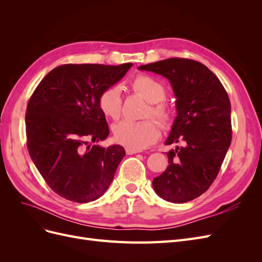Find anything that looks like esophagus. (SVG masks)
Segmentation results:
<instances>
[{"instance_id":"34e87169","label":"esophagus","mask_w":262,"mask_h":262,"mask_svg":"<svg viewBox=\"0 0 262 262\" xmlns=\"http://www.w3.org/2000/svg\"><path fill=\"white\" fill-rule=\"evenodd\" d=\"M125 152L128 155H132V154H137V153H141V149H137V148H131V147H125Z\"/></svg>"}]
</instances>
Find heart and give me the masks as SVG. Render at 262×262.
<instances>
[{
	"label": "heart",
	"mask_w": 262,
	"mask_h": 262,
	"mask_svg": "<svg viewBox=\"0 0 262 262\" xmlns=\"http://www.w3.org/2000/svg\"><path fill=\"white\" fill-rule=\"evenodd\" d=\"M133 91L142 95L149 104L146 109L145 117L153 116L161 123L168 128L172 123V112L163 102L166 97V89L164 85L154 77L140 74L131 82ZM98 107L100 112L107 118L117 120L122 114V96L120 87L109 86L99 94ZM114 139L116 142L131 148H143L154 142L160 137V126L153 119L134 121L123 120L114 125Z\"/></svg>",
	"instance_id": "heart-1"
}]
</instances>
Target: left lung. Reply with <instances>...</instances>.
I'll return each mask as SVG.
<instances>
[{
	"label": "left lung",
	"instance_id": "left-lung-1",
	"mask_svg": "<svg viewBox=\"0 0 262 262\" xmlns=\"http://www.w3.org/2000/svg\"><path fill=\"white\" fill-rule=\"evenodd\" d=\"M139 70L167 78L177 98V117L166 145L182 146L167 153L168 167L153 179V188L169 202L191 201L212 185L231 145L228 95L216 75L194 60L170 58Z\"/></svg>",
	"mask_w": 262,
	"mask_h": 262
}]
</instances>
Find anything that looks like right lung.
<instances>
[{
	"instance_id": "right-lung-1",
	"label": "right lung",
	"mask_w": 262,
	"mask_h": 262,
	"mask_svg": "<svg viewBox=\"0 0 262 262\" xmlns=\"http://www.w3.org/2000/svg\"><path fill=\"white\" fill-rule=\"evenodd\" d=\"M132 66L63 64L31 95L25 118L28 152L48 186L64 199L94 201L112 184L125 152L121 145L91 144L109 134L98 97Z\"/></svg>"
}]
</instances>
